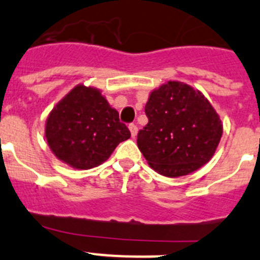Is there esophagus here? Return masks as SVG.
Wrapping results in <instances>:
<instances>
[{
	"label": "esophagus",
	"instance_id": "esophagus-1",
	"mask_svg": "<svg viewBox=\"0 0 260 260\" xmlns=\"http://www.w3.org/2000/svg\"><path fill=\"white\" fill-rule=\"evenodd\" d=\"M128 128H129V131H131V135H132V137H135L136 135H137V131H139V128H137V125L136 124H129L128 125Z\"/></svg>",
	"mask_w": 260,
	"mask_h": 260
}]
</instances>
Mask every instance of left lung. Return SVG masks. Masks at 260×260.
<instances>
[{"instance_id": "left-lung-1", "label": "left lung", "mask_w": 260, "mask_h": 260, "mask_svg": "<svg viewBox=\"0 0 260 260\" xmlns=\"http://www.w3.org/2000/svg\"><path fill=\"white\" fill-rule=\"evenodd\" d=\"M149 123L137 145L158 174L179 177L209 162L223 135L221 120L209 100L190 85L168 81L153 90L145 106Z\"/></svg>"}]
</instances>
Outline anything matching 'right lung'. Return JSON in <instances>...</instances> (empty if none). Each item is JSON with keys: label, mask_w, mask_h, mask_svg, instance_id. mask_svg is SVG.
Wrapping results in <instances>:
<instances>
[{"label": "right lung", "mask_w": 260, "mask_h": 260, "mask_svg": "<svg viewBox=\"0 0 260 260\" xmlns=\"http://www.w3.org/2000/svg\"><path fill=\"white\" fill-rule=\"evenodd\" d=\"M45 136L59 160L78 170H89L107 160L121 141L129 139L131 132L100 90L80 84L51 110Z\"/></svg>", "instance_id": "add662e5"}]
</instances>
